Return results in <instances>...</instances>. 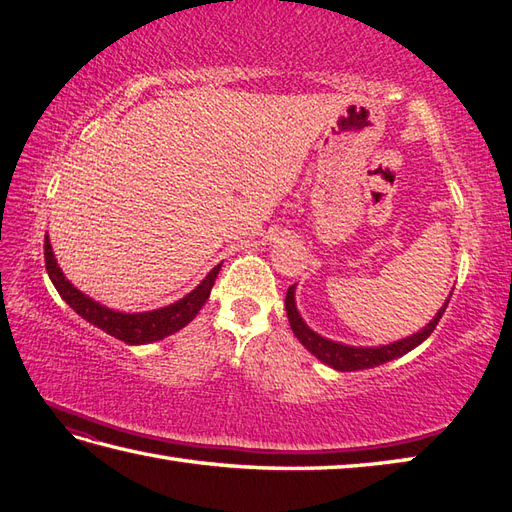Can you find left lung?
Masks as SVG:
<instances>
[{
    "instance_id": "obj_1",
    "label": "left lung",
    "mask_w": 512,
    "mask_h": 512,
    "mask_svg": "<svg viewBox=\"0 0 512 512\" xmlns=\"http://www.w3.org/2000/svg\"><path fill=\"white\" fill-rule=\"evenodd\" d=\"M295 292H297V284L290 286L286 295V312H288L292 332H295L299 343L306 347L312 356H317L323 365L336 369V372H358V369H369V367L394 361V358H400L407 352L416 350V347L422 341H427L429 334L436 330V325L442 319V314L447 310L449 299L453 295L451 290L447 301H444V306L436 312V317L424 325L422 330L405 336V339L391 341L387 345H347L341 341H332L328 336H321L319 332H314L306 321H303L301 312L297 310Z\"/></svg>"
}]
</instances>
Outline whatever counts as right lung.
<instances>
[{
	"label": "right lung",
	"mask_w": 512,
	"mask_h": 512,
	"mask_svg": "<svg viewBox=\"0 0 512 512\" xmlns=\"http://www.w3.org/2000/svg\"><path fill=\"white\" fill-rule=\"evenodd\" d=\"M43 250H46L48 277L52 281V286L57 288L61 299L68 303L79 317L92 323L94 328L107 332L118 341H125L127 345H147L154 341H162L165 336L176 334L178 330L184 328V325H189L195 319V314H198L200 308L206 303V299H209L217 273H220L222 268V264H217L213 270H209V275H206L200 284L189 292V295L169 303V306L145 310V312H121V310L107 308L101 301L85 295V292H81L68 277L63 275L61 266L57 264V257H54L48 233H46V246H43Z\"/></svg>",
	"instance_id": "add662e5"
}]
</instances>
